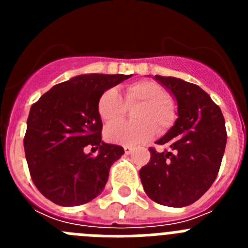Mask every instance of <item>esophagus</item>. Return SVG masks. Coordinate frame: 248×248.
Listing matches in <instances>:
<instances>
[{"mask_svg":"<svg viewBox=\"0 0 248 248\" xmlns=\"http://www.w3.org/2000/svg\"><path fill=\"white\" fill-rule=\"evenodd\" d=\"M131 151H133V148H130V146H124V153H125V155L131 154Z\"/></svg>","mask_w":248,"mask_h":248,"instance_id":"obj_1","label":"esophagus"}]
</instances>
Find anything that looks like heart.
Returning <instances> with one entry per match:
<instances>
[{
  "label": "heart",
  "mask_w": 248,
  "mask_h": 248,
  "mask_svg": "<svg viewBox=\"0 0 248 248\" xmlns=\"http://www.w3.org/2000/svg\"><path fill=\"white\" fill-rule=\"evenodd\" d=\"M137 109L133 113L135 123H117L105 129V138L114 144L134 146L145 143L155 134L174 125L176 120L175 105L169 100L164 87L150 80L130 83L124 89V99L115 88L107 89L98 100V113L105 123L118 122L124 117L126 108Z\"/></svg>",
  "instance_id": "heart-1"
}]
</instances>
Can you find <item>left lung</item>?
Returning <instances> with one entry per match:
<instances>
[{"instance_id":"8db88e82","label":"left lung","mask_w":248,"mask_h":248,"mask_svg":"<svg viewBox=\"0 0 248 248\" xmlns=\"http://www.w3.org/2000/svg\"><path fill=\"white\" fill-rule=\"evenodd\" d=\"M177 102L175 125L156 141L169 150L149 148L150 160L140 169L144 191L160 205H191L211 187L220 170L227 133L217 104L196 84L155 76Z\"/></svg>"}]
</instances>
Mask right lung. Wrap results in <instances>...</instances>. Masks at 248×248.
<instances>
[{
    "label": "right lung",
    "instance_id": "right-lung-1",
    "mask_svg": "<svg viewBox=\"0 0 248 248\" xmlns=\"http://www.w3.org/2000/svg\"><path fill=\"white\" fill-rule=\"evenodd\" d=\"M131 76L84 74L54 85L32 104L23 145L32 181L39 192L61 206L95 199L109 170L124 149L102 141L98 100L107 89ZM87 146L100 154L85 155Z\"/></svg>",
    "mask_w": 248,
    "mask_h": 248
}]
</instances>
